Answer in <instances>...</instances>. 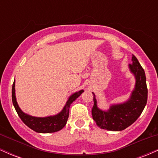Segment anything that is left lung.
Listing matches in <instances>:
<instances>
[{"instance_id": "obj_1", "label": "left lung", "mask_w": 158, "mask_h": 158, "mask_svg": "<svg viewBox=\"0 0 158 158\" xmlns=\"http://www.w3.org/2000/svg\"><path fill=\"white\" fill-rule=\"evenodd\" d=\"M131 61L132 64L128 65V68L135 78V85L126 102L112 104L108 110H103L97 106L96 96L93 93L92 117L97 126L102 129L112 131L126 129L137 120L146 106L148 96L146 74L134 55H132Z\"/></svg>"}]
</instances>
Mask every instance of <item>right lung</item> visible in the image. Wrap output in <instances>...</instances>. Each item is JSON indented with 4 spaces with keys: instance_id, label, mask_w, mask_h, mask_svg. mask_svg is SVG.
Here are the masks:
<instances>
[{
    "instance_id": "obj_1",
    "label": "right lung",
    "mask_w": 158,
    "mask_h": 158,
    "mask_svg": "<svg viewBox=\"0 0 158 158\" xmlns=\"http://www.w3.org/2000/svg\"><path fill=\"white\" fill-rule=\"evenodd\" d=\"M15 86V84L14 81L12 88V103H13L16 111L23 123L32 130L38 132V133H52V132L59 131L62 129L68 121L70 105L84 92V90H81L72 94L68 98L63 109L59 114L45 117H37L24 113L20 108L17 100H16Z\"/></svg>"
}]
</instances>
